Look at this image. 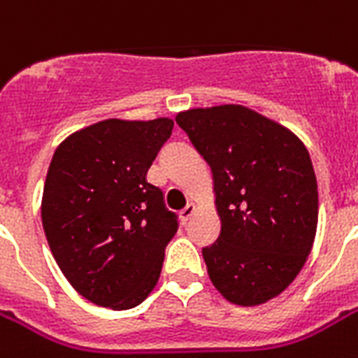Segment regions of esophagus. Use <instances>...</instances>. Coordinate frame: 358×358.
I'll use <instances>...</instances> for the list:
<instances>
[{"label": "esophagus", "mask_w": 358, "mask_h": 358, "mask_svg": "<svg viewBox=\"0 0 358 358\" xmlns=\"http://www.w3.org/2000/svg\"><path fill=\"white\" fill-rule=\"evenodd\" d=\"M195 212H196L195 204H187V206H185L184 210L180 212V219H182V223H184V224L187 223V221H189V219L195 215Z\"/></svg>", "instance_id": "34e87169"}]
</instances>
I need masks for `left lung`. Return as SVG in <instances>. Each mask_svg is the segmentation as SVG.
<instances>
[{
	"label": "left lung",
	"instance_id": "8db88e82",
	"mask_svg": "<svg viewBox=\"0 0 358 358\" xmlns=\"http://www.w3.org/2000/svg\"><path fill=\"white\" fill-rule=\"evenodd\" d=\"M176 124L212 169L221 234L202 249L210 280L234 305L277 297L316 238L317 182L306 146L234 103L182 111Z\"/></svg>",
	"mask_w": 358,
	"mask_h": 358
}]
</instances>
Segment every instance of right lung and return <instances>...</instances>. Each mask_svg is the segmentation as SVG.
<instances>
[{
  "label": "right lung",
  "mask_w": 358,
  "mask_h": 358,
  "mask_svg": "<svg viewBox=\"0 0 358 358\" xmlns=\"http://www.w3.org/2000/svg\"><path fill=\"white\" fill-rule=\"evenodd\" d=\"M171 119H108L57 146L42 193V227L74 289L128 310L148 297L178 230L146 173L173 134Z\"/></svg>",
  "instance_id": "add662e5"
}]
</instances>
